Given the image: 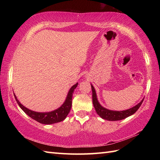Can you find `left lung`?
<instances>
[{"label": "left lung", "instance_id": "left-lung-1", "mask_svg": "<svg viewBox=\"0 0 160 160\" xmlns=\"http://www.w3.org/2000/svg\"><path fill=\"white\" fill-rule=\"evenodd\" d=\"M91 85V89H92V98H93V104L95 109L96 111V113L98 115H99L100 116L104 119V120H107L108 121H117V120H123V119L127 118L130 115L134 114L135 112H136L138 108L140 107L142 103L143 102L144 99L142 100L140 103L135 105V107H132L129 109L125 110V111H111L109 109H107V108H105L101 106V104L99 103V102L98 101V98L96 96V91L92 84Z\"/></svg>", "mask_w": 160, "mask_h": 160}]
</instances>
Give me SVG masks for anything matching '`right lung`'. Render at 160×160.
<instances>
[{
	"label": "right lung",
	"mask_w": 160,
	"mask_h": 160,
	"mask_svg": "<svg viewBox=\"0 0 160 160\" xmlns=\"http://www.w3.org/2000/svg\"><path fill=\"white\" fill-rule=\"evenodd\" d=\"M78 83H76L71 87L69 92H68L66 100L62 106L57 108L56 110L51 112H46V113H39V112H35L28 109V108L25 107L22 104L20 103V102L17 99L14 93H13V95H14L15 99L17 103L19 105V107L30 118L41 124H52L64 120L67 116V115L69 114L71 108V104H72V96L73 91L78 86Z\"/></svg>",
	"instance_id": "add662e5"
}]
</instances>
